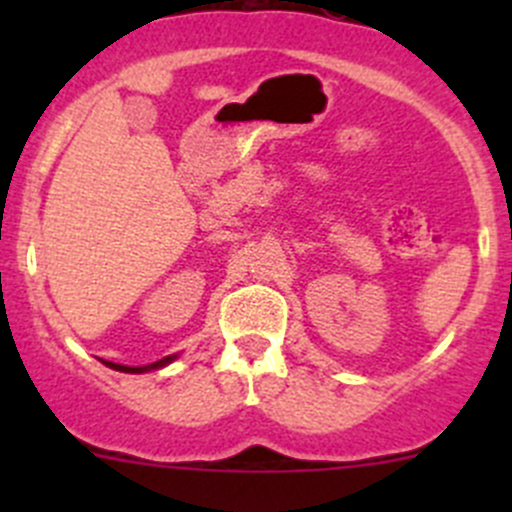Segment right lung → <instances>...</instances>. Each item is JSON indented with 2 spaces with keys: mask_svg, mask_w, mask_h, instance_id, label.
I'll return each mask as SVG.
<instances>
[{
  "mask_svg": "<svg viewBox=\"0 0 512 512\" xmlns=\"http://www.w3.org/2000/svg\"><path fill=\"white\" fill-rule=\"evenodd\" d=\"M175 359H178V354H170V356H163L160 361H153V364H148V366H126V364H113V361H103V359L101 361L106 366H111V369H116V371H128V374H143V371L160 369V366L170 364V361H175Z\"/></svg>",
  "mask_w": 512,
  "mask_h": 512,
  "instance_id": "add662e5",
  "label": "right lung"
}]
</instances>
